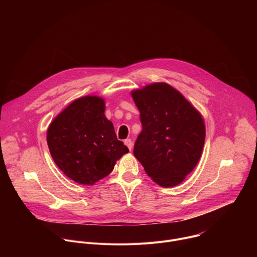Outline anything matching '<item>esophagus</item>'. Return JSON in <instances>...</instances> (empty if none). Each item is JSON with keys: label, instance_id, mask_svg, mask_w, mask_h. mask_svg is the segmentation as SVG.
Masks as SVG:
<instances>
[{"label": "esophagus", "instance_id": "1", "mask_svg": "<svg viewBox=\"0 0 257 257\" xmlns=\"http://www.w3.org/2000/svg\"><path fill=\"white\" fill-rule=\"evenodd\" d=\"M124 143L128 146V149H129V151H131L132 150V140L131 139H126L125 141H124Z\"/></svg>", "mask_w": 257, "mask_h": 257}]
</instances>
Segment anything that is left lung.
Returning <instances> with one entry per match:
<instances>
[{
  "label": "left lung",
  "mask_w": 257,
  "mask_h": 257,
  "mask_svg": "<svg viewBox=\"0 0 257 257\" xmlns=\"http://www.w3.org/2000/svg\"><path fill=\"white\" fill-rule=\"evenodd\" d=\"M142 131L134 156L155 182L173 187L197 165L205 138L201 115L178 90L154 83L132 92Z\"/></svg>",
  "instance_id": "left-lung-1"
}]
</instances>
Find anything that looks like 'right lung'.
I'll return each mask as SVG.
<instances>
[{
    "label": "right lung",
    "mask_w": 257,
    "mask_h": 257,
    "mask_svg": "<svg viewBox=\"0 0 257 257\" xmlns=\"http://www.w3.org/2000/svg\"><path fill=\"white\" fill-rule=\"evenodd\" d=\"M47 141L63 173L80 184L92 185L114 169L129 152L104 116V101L84 96L70 103L51 123Z\"/></svg>",
    "instance_id": "add662e5"
}]
</instances>
